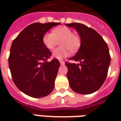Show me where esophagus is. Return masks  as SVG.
Instances as JSON below:
<instances>
[{
	"label": "esophagus",
	"instance_id": "1",
	"mask_svg": "<svg viewBox=\"0 0 121 121\" xmlns=\"http://www.w3.org/2000/svg\"><path fill=\"white\" fill-rule=\"evenodd\" d=\"M60 63L61 65H64L65 61L63 60H60Z\"/></svg>",
	"mask_w": 121,
	"mask_h": 121
}]
</instances>
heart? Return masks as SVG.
<instances>
[{
	"instance_id": "1",
	"label": "heart",
	"mask_w": 121,
	"mask_h": 121,
	"mask_svg": "<svg viewBox=\"0 0 121 121\" xmlns=\"http://www.w3.org/2000/svg\"><path fill=\"white\" fill-rule=\"evenodd\" d=\"M60 42L61 47L55 49L53 52V58L60 60L68 56L70 51L75 52L80 46L81 39L77 34L73 33L72 29L65 26L56 27L53 33H46L43 38L44 45L51 50Z\"/></svg>"
}]
</instances>
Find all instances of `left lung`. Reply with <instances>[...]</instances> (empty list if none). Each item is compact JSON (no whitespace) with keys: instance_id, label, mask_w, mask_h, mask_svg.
<instances>
[{"instance_id":"1","label":"left lung","mask_w":121,"mask_h":121,"mask_svg":"<svg viewBox=\"0 0 121 121\" xmlns=\"http://www.w3.org/2000/svg\"><path fill=\"white\" fill-rule=\"evenodd\" d=\"M78 32L81 39L78 51L68 59L79 63H66L70 88L76 93L90 94L103 85L107 77L111 56L107 43L94 29L82 24H65Z\"/></svg>"}]
</instances>
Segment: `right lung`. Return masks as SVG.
<instances>
[{"label":"right lung","mask_w":121,"mask_h":121,"mask_svg":"<svg viewBox=\"0 0 121 121\" xmlns=\"http://www.w3.org/2000/svg\"><path fill=\"white\" fill-rule=\"evenodd\" d=\"M60 22L31 24L13 41L9 66L16 86L27 95L46 97L53 91L59 67L58 59L48 61L51 53L44 45L43 38Z\"/></svg>","instance_id":"right-lung-1"}]
</instances>
